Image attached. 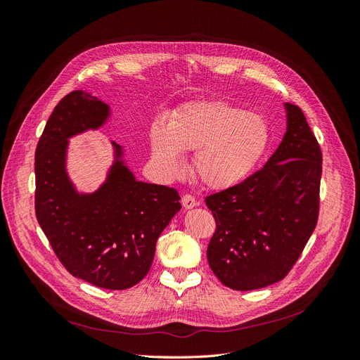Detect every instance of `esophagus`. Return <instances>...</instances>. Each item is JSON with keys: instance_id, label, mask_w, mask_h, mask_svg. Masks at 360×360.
<instances>
[{"instance_id": "esophagus-1", "label": "esophagus", "mask_w": 360, "mask_h": 360, "mask_svg": "<svg viewBox=\"0 0 360 360\" xmlns=\"http://www.w3.org/2000/svg\"><path fill=\"white\" fill-rule=\"evenodd\" d=\"M181 204H183L184 209H192V207H195L198 202H197V200L192 197V195L186 193V195H183V197H181Z\"/></svg>"}]
</instances>
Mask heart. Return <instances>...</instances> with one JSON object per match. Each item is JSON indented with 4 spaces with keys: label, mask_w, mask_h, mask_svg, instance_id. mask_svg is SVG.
Here are the masks:
<instances>
[{
    "label": "heart",
    "mask_w": 360,
    "mask_h": 360,
    "mask_svg": "<svg viewBox=\"0 0 360 360\" xmlns=\"http://www.w3.org/2000/svg\"><path fill=\"white\" fill-rule=\"evenodd\" d=\"M270 143L267 120L224 101L195 102L174 112L168 124L150 127L155 162L169 176L183 168L180 153L195 151L192 168L210 189H226L255 169Z\"/></svg>",
    "instance_id": "heart-1"
}]
</instances>
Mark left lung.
<instances>
[{
	"label": "left lung",
	"mask_w": 360,
	"mask_h": 360,
	"mask_svg": "<svg viewBox=\"0 0 360 360\" xmlns=\"http://www.w3.org/2000/svg\"><path fill=\"white\" fill-rule=\"evenodd\" d=\"M285 108L287 132L266 165L205 197L216 222L207 261L237 291L284 279L317 226L321 148L300 108Z\"/></svg>",
	"instance_id": "8db88e82"
}]
</instances>
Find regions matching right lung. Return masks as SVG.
Instances as JSON below:
<instances>
[{
    "label": "right lung",
    "instance_id": "1",
    "mask_svg": "<svg viewBox=\"0 0 360 360\" xmlns=\"http://www.w3.org/2000/svg\"><path fill=\"white\" fill-rule=\"evenodd\" d=\"M108 105L72 91L53 108L36 148L37 221L70 275L106 290L136 285L151 267L160 233L180 209L174 188L136 181L117 160L103 186L79 195L64 169L68 138L99 127ZM117 158L120 156V146Z\"/></svg>",
    "mask_w": 360,
    "mask_h": 360
}]
</instances>
